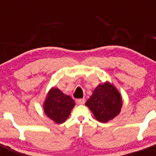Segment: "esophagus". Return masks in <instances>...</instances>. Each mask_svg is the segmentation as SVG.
<instances>
[{
  "label": "esophagus",
  "mask_w": 156,
  "mask_h": 156,
  "mask_svg": "<svg viewBox=\"0 0 156 156\" xmlns=\"http://www.w3.org/2000/svg\"><path fill=\"white\" fill-rule=\"evenodd\" d=\"M76 103L78 105H82L85 103V100L84 99H77L76 100Z\"/></svg>",
  "instance_id": "1"
}]
</instances>
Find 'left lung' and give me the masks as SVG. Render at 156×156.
I'll use <instances>...</instances> for the list:
<instances>
[{
	"mask_svg": "<svg viewBox=\"0 0 156 156\" xmlns=\"http://www.w3.org/2000/svg\"><path fill=\"white\" fill-rule=\"evenodd\" d=\"M85 105L89 107L100 122H108L119 115L122 106L120 93L108 81L101 84L93 91Z\"/></svg>",
	"mask_w": 156,
	"mask_h": 156,
	"instance_id": "8db88e82",
	"label": "left lung"
}]
</instances>
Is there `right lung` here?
I'll list each match as a JSON object with an SVG mask.
<instances>
[{
    "label": "right lung",
    "mask_w": 156,
    "mask_h": 156,
    "mask_svg": "<svg viewBox=\"0 0 156 156\" xmlns=\"http://www.w3.org/2000/svg\"><path fill=\"white\" fill-rule=\"evenodd\" d=\"M75 105L71 97L64 94L58 88L52 87L46 96L43 108L48 118L57 124H61L69 117Z\"/></svg>",
    "instance_id": "obj_1"
}]
</instances>
